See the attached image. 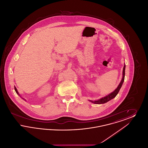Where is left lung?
Segmentation results:
<instances>
[{
	"label": "left lung",
	"mask_w": 148,
	"mask_h": 148,
	"mask_svg": "<svg viewBox=\"0 0 148 148\" xmlns=\"http://www.w3.org/2000/svg\"><path fill=\"white\" fill-rule=\"evenodd\" d=\"M125 64H124V68H123V77L120 83L119 84L117 88L114 91V92H111L110 94H109V95H106V97L102 98L98 100H95V101H92V100H89L90 102H92L94 104H104L106 102L109 101V100H112V99L114 98L117 94H118V92H119L120 89L123 85V83L124 81V77H125Z\"/></svg>",
	"instance_id": "8db88e82"
}]
</instances>
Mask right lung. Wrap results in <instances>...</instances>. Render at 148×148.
<instances>
[{
    "mask_svg": "<svg viewBox=\"0 0 148 148\" xmlns=\"http://www.w3.org/2000/svg\"><path fill=\"white\" fill-rule=\"evenodd\" d=\"M14 89H15V92H16V93H17V94H18V95H19V92H18V90H17V89H16V88H15V86H14ZM20 97H21V96H20ZM22 99H24V98H22Z\"/></svg>",
    "mask_w": 148,
    "mask_h": 148,
    "instance_id": "right-lung-1",
    "label": "right lung"
}]
</instances>
